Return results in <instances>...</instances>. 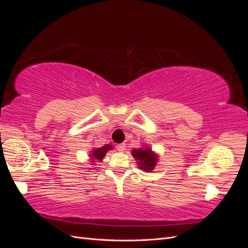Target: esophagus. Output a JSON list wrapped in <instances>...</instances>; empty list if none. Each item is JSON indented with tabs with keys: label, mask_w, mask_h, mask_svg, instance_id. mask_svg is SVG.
Here are the masks:
<instances>
[{
	"label": "esophagus",
	"mask_w": 248,
	"mask_h": 248,
	"mask_svg": "<svg viewBox=\"0 0 248 248\" xmlns=\"http://www.w3.org/2000/svg\"><path fill=\"white\" fill-rule=\"evenodd\" d=\"M117 149H118V151H120V152H123L124 150L126 149V146H125L124 142H122V144H119V145L117 146Z\"/></svg>",
	"instance_id": "obj_1"
}]
</instances>
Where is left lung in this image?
I'll return each instance as SVG.
<instances>
[{"mask_svg":"<svg viewBox=\"0 0 248 248\" xmlns=\"http://www.w3.org/2000/svg\"><path fill=\"white\" fill-rule=\"evenodd\" d=\"M132 155L136 160L139 161L138 164L141 170L150 171L154 169L157 161V155H155L150 148L133 150Z\"/></svg>","mask_w":248,"mask_h":248,"instance_id":"obj_1","label":"left lung"}]
</instances>
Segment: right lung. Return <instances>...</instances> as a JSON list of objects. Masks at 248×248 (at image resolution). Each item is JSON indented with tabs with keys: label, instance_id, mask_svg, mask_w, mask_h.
Masks as SVG:
<instances>
[{
	"label": "right lung",
	"instance_id": "add662e5",
	"mask_svg": "<svg viewBox=\"0 0 248 248\" xmlns=\"http://www.w3.org/2000/svg\"><path fill=\"white\" fill-rule=\"evenodd\" d=\"M110 149H111V146H109V145H107V146H103L101 148L96 149V150H94V151H92V154H91L92 156L91 157H93V160L97 159V160L101 161L103 159V157L106 156L107 152Z\"/></svg>",
	"mask_w": 248,
	"mask_h": 248
}]
</instances>
